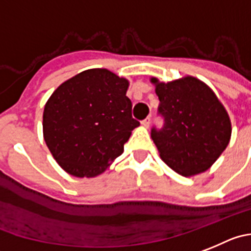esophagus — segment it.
I'll return each mask as SVG.
<instances>
[{
  "label": "esophagus",
  "instance_id": "1",
  "mask_svg": "<svg viewBox=\"0 0 251 251\" xmlns=\"http://www.w3.org/2000/svg\"><path fill=\"white\" fill-rule=\"evenodd\" d=\"M150 124H151V116H149V118H146L144 121H142V125H144L145 127H149Z\"/></svg>",
  "mask_w": 251,
  "mask_h": 251
}]
</instances>
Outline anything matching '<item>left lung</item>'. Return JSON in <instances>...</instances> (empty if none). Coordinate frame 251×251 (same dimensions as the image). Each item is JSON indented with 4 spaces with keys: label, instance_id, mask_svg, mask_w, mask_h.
<instances>
[{
    "label": "left lung",
    "instance_id": "8db88e82",
    "mask_svg": "<svg viewBox=\"0 0 251 251\" xmlns=\"http://www.w3.org/2000/svg\"><path fill=\"white\" fill-rule=\"evenodd\" d=\"M165 125L151 137L163 162L183 177L204 172L228 146L231 123L226 107L205 83L187 75L163 83L151 78Z\"/></svg>",
    "mask_w": 251,
    "mask_h": 251
}]
</instances>
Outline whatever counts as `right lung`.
<instances>
[{
    "mask_svg": "<svg viewBox=\"0 0 251 251\" xmlns=\"http://www.w3.org/2000/svg\"><path fill=\"white\" fill-rule=\"evenodd\" d=\"M128 80L107 69L79 73L46 102L43 137L58 165L79 178L101 175L140 125L126 97Z\"/></svg>",
    "mask_w": 251,
    "mask_h": 251,
    "instance_id": "right-lung-1",
    "label": "right lung"
}]
</instances>
